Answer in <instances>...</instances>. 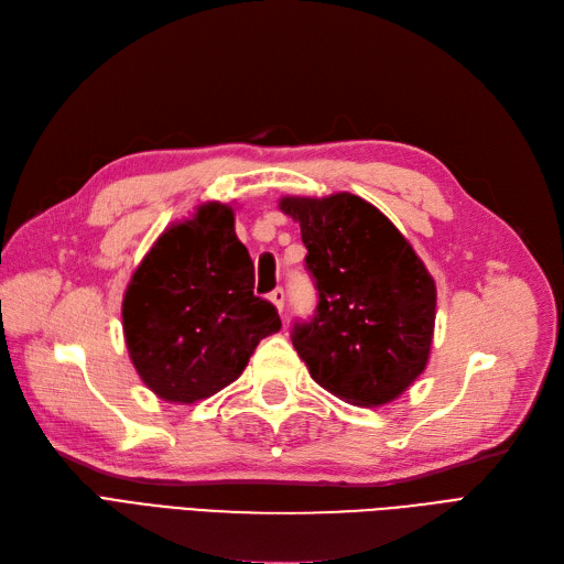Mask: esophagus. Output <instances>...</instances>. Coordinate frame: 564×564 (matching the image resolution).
Masks as SVG:
<instances>
[{
    "instance_id": "34e87169",
    "label": "esophagus",
    "mask_w": 564,
    "mask_h": 564,
    "mask_svg": "<svg viewBox=\"0 0 564 564\" xmlns=\"http://www.w3.org/2000/svg\"><path fill=\"white\" fill-rule=\"evenodd\" d=\"M269 300L276 304L279 312H283V306H285V290H283V288H274V290H271V293H269Z\"/></svg>"
}]
</instances>
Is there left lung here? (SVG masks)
<instances>
[{"label":"left lung","instance_id":"8db88e82","mask_svg":"<svg viewBox=\"0 0 564 564\" xmlns=\"http://www.w3.org/2000/svg\"><path fill=\"white\" fill-rule=\"evenodd\" d=\"M300 223L314 316L290 339L316 384L354 405L377 408L422 375L431 351L435 283L387 215L354 194L281 198Z\"/></svg>","mask_w":564,"mask_h":564}]
</instances>
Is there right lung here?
<instances>
[{"instance_id": "add662e5", "label": "right lung", "mask_w": 564, "mask_h": 564, "mask_svg": "<svg viewBox=\"0 0 564 564\" xmlns=\"http://www.w3.org/2000/svg\"><path fill=\"white\" fill-rule=\"evenodd\" d=\"M256 267L234 210L198 208L144 256L123 297L131 360L163 401L194 403L243 372L260 339L279 333L276 306L252 293Z\"/></svg>"}]
</instances>
